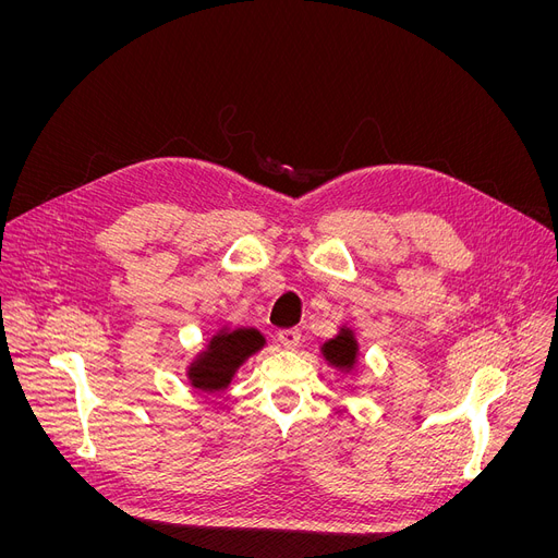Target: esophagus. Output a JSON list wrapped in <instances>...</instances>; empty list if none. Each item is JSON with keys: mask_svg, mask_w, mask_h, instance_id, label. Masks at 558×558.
I'll use <instances>...</instances> for the list:
<instances>
[{"mask_svg": "<svg viewBox=\"0 0 558 558\" xmlns=\"http://www.w3.org/2000/svg\"><path fill=\"white\" fill-rule=\"evenodd\" d=\"M278 341H280L284 348L294 350V348L299 345V341H301V330H296V328L280 330V332H278Z\"/></svg>", "mask_w": 558, "mask_h": 558, "instance_id": "obj_1", "label": "esophagus"}]
</instances>
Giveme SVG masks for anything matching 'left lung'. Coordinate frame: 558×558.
<instances>
[{
	"mask_svg": "<svg viewBox=\"0 0 558 558\" xmlns=\"http://www.w3.org/2000/svg\"><path fill=\"white\" fill-rule=\"evenodd\" d=\"M320 350H324V357L328 360V364L341 371H350L357 362V339L353 330L348 328H341V332L335 339L326 341Z\"/></svg>",
	"mask_w": 558,
	"mask_h": 558,
	"instance_id": "8db88e82",
	"label": "left lung"
}]
</instances>
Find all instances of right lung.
Masks as SVG:
<instances>
[{
	"mask_svg": "<svg viewBox=\"0 0 558 558\" xmlns=\"http://www.w3.org/2000/svg\"><path fill=\"white\" fill-rule=\"evenodd\" d=\"M264 345V337L255 328H238L217 332L208 348L190 364L187 377L194 389L205 393L221 391L230 385L238 368Z\"/></svg>",
	"mask_w": 558,
	"mask_h": 558,
	"instance_id": "obj_1",
	"label": "right lung"
}]
</instances>
